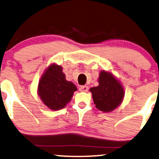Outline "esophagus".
<instances>
[{"instance_id": "esophagus-1", "label": "esophagus", "mask_w": 159, "mask_h": 159, "mask_svg": "<svg viewBox=\"0 0 159 159\" xmlns=\"http://www.w3.org/2000/svg\"><path fill=\"white\" fill-rule=\"evenodd\" d=\"M80 91H81V92H88V87L86 86V85L81 86L80 88Z\"/></svg>"}]
</instances>
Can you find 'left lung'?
Wrapping results in <instances>:
<instances>
[{
    "label": "left lung",
    "instance_id": "left-lung-1",
    "mask_svg": "<svg viewBox=\"0 0 159 159\" xmlns=\"http://www.w3.org/2000/svg\"><path fill=\"white\" fill-rule=\"evenodd\" d=\"M98 82V86L90 89L94 103L102 111H111L122 101L124 89L111 74L105 71L100 74Z\"/></svg>",
    "mask_w": 159,
    "mask_h": 159
}]
</instances>
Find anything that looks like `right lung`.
<instances>
[{"mask_svg":"<svg viewBox=\"0 0 159 159\" xmlns=\"http://www.w3.org/2000/svg\"><path fill=\"white\" fill-rule=\"evenodd\" d=\"M77 88L65 79L61 66L53 64L48 67L40 79L38 94L45 106L52 110L64 108Z\"/></svg>","mask_w":159,"mask_h":159,"instance_id":"1","label":"right lung"}]
</instances>
